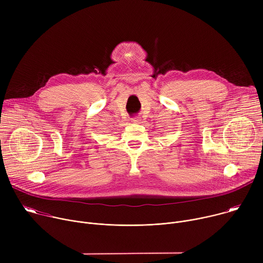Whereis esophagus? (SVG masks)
Segmentation results:
<instances>
[{"label": "esophagus", "mask_w": 263, "mask_h": 263, "mask_svg": "<svg viewBox=\"0 0 263 263\" xmlns=\"http://www.w3.org/2000/svg\"><path fill=\"white\" fill-rule=\"evenodd\" d=\"M133 122H134V123H139L140 120H139L138 118H135V119H133Z\"/></svg>", "instance_id": "esophagus-1"}]
</instances>
